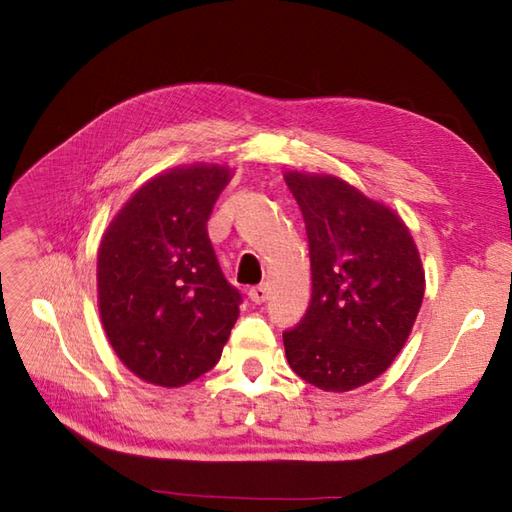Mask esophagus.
Instances as JSON below:
<instances>
[{
	"mask_svg": "<svg viewBox=\"0 0 512 512\" xmlns=\"http://www.w3.org/2000/svg\"><path fill=\"white\" fill-rule=\"evenodd\" d=\"M248 299L253 303H264L268 299V286H255L248 290Z\"/></svg>",
	"mask_w": 512,
	"mask_h": 512,
	"instance_id": "34e87169",
	"label": "esophagus"
}]
</instances>
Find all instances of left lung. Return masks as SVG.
I'll use <instances>...</instances> for the list:
<instances>
[{
    "instance_id": "left-lung-1",
    "label": "left lung",
    "mask_w": 512,
    "mask_h": 512,
    "mask_svg": "<svg viewBox=\"0 0 512 512\" xmlns=\"http://www.w3.org/2000/svg\"><path fill=\"white\" fill-rule=\"evenodd\" d=\"M306 220L312 299L284 332L295 374L323 391H350L394 363L416 323L424 270L409 228L383 202L336 176L286 173Z\"/></svg>"
}]
</instances>
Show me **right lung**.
Listing matches in <instances>:
<instances>
[{"label":"right lung","mask_w":512,"mask_h":512,"mask_svg":"<svg viewBox=\"0 0 512 512\" xmlns=\"http://www.w3.org/2000/svg\"><path fill=\"white\" fill-rule=\"evenodd\" d=\"M233 171L169 169L145 182L107 226L96 284L103 330L138 378L182 387L220 361L242 295L228 284L206 231Z\"/></svg>","instance_id":"1"}]
</instances>
